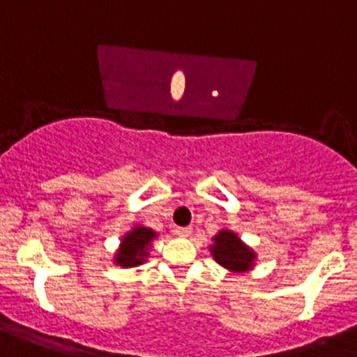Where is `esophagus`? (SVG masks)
<instances>
[{
	"label": "esophagus",
	"instance_id": "esophagus-1",
	"mask_svg": "<svg viewBox=\"0 0 357 357\" xmlns=\"http://www.w3.org/2000/svg\"><path fill=\"white\" fill-rule=\"evenodd\" d=\"M174 234L179 236V238H188L192 234V227H176Z\"/></svg>",
	"mask_w": 357,
	"mask_h": 357
}]
</instances>
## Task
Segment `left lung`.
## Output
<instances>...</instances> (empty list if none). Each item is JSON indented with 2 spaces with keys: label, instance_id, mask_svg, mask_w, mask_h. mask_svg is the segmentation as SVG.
I'll use <instances>...</instances> for the list:
<instances>
[{
  "label": "left lung",
  "instance_id": "1",
  "mask_svg": "<svg viewBox=\"0 0 357 357\" xmlns=\"http://www.w3.org/2000/svg\"><path fill=\"white\" fill-rule=\"evenodd\" d=\"M215 246H213V257L218 264L232 271H246L254 264V252L246 248L238 236L231 231H220L215 236Z\"/></svg>",
  "mask_w": 357,
  "mask_h": 357
}]
</instances>
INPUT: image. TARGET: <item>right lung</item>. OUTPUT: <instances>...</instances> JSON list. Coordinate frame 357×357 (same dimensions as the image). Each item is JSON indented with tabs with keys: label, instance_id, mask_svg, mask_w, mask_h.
I'll list each match as a JSON object with an SVG mask.
<instances>
[{
	"label": "right lung",
	"instance_id": "right-lung-1",
	"mask_svg": "<svg viewBox=\"0 0 357 357\" xmlns=\"http://www.w3.org/2000/svg\"><path fill=\"white\" fill-rule=\"evenodd\" d=\"M151 229L135 227L132 232L125 236L121 243V250L116 254V262L125 268L139 266L146 257V246H149L151 239L155 238Z\"/></svg>",
	"mask_w": 357,
	"mask_h": 357
}]
</instances>
